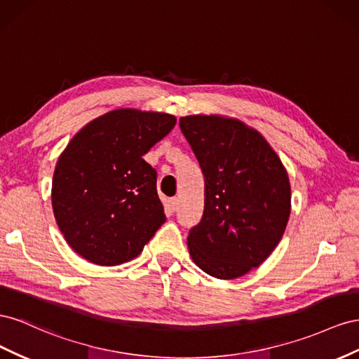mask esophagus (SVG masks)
<instances>
[{"instance_id":"34e87169","label":"esophagus","mask_w":359,"mask_h":359,"mask_svg":"<svg viewBox=\"0 0 359 359\" xmlns=\"http://www.w3.org/2000/svg\"><path fill=\"white\" fill-rule=\"evenodd\" d=\"M168 206H170V212H176L177 210V208H179V198H170V201H168Z\"/></svg>"}]
</instances>
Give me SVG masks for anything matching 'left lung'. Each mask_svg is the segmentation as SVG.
Here are the masks:
<instances>
[{"mask_svg": "<svg viewBox=\"0 0 359 359\" xmlns=\"http://www.w3.org/2000/svg\"><path fill=\"white\" fill-rule=\"evenodd\" d=\"M204 176L201 221L188 248L200 269L231 280L257 268L281 241L290 215V183L257 130L219 116L180 121Z\"/></svg>", "mask_w": 359, "mask_h": 359, "instance_id": "left-lung-1", "label": "left lung"}]
</instances>
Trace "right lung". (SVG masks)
Returning a JSON list of instances; mask_svg holds the SVG:
<instances>
[{
	"mask_svg": "<svg viewBox=\"0 0 359 359\" xmlns=\"http://www.w3.org/2000/svg\"><path fill=\"white\" fill-rule=\"evenodd\" d=\"M176 125L162 112L116 109L90 121L57 162L53 209L81 257L116 266L135 259L165 222L146 153Z\"/></svg>",
	"mask_w": 359,
	"mask_h": 359,
	"instance_id": "add662e5",
	"label": "right lung"
}]
</instances>
